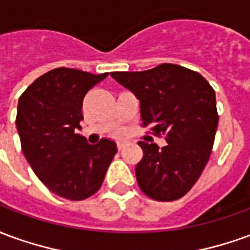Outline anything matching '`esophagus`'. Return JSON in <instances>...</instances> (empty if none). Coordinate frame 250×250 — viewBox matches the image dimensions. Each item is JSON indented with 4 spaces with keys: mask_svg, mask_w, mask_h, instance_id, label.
<instances>
[{
    "mask_svg": "<svg viewBox=\"0 0 250 250\" xmlns=\"http://www.w3.org/2000/svg\"><path fill=\"white\" fill-rule=\"evenodd\" d=\"M116 147H118V150L125 148V142H118V143H116Z\"/></svg>",
    "mask_w": 250,
    "mask_h": 250,
    "instance_id": "1",
    "label": "esophagus"
}]
</instances>
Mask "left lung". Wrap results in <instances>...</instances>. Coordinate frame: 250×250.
<instances>
[{"label": "left lung", "mask_w": 250, "mask_h": 250, "mask_svg": "<svg viewBox=\"0 0 250 250\" xmlns=\"http://www.w3.org/2000/svg\"><path fill=\"white\" fill-rule=\"evenodd\" d=\"M111 76L141 100L142 125L165 136L162 148L139 142L143 158L135 167L138 185L155 201H175L198 181L209 161L218 112L215 92L198 72L161 64L142 72H112Z\"/></svg>", "instance_id": "left-lung-1"}]
</instances>
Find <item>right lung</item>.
Instances as JSON below:
<instances>
[{
  "mask_svg": "<svg viewBox=\"0 0 250 250\" xmlns=\"http://www.w3.org/2000/svg\"><path fill=\"white\" fill-rule=\"evenodd\" d=\"M108 73L56 68L36 79L19 99L16 125L26 161L59 197L83 201L98 191L116 154V145H89L76 134L83 100Z\"/></svg>",
  "mask_w": 250,
  "mask_h": 250,
  "instance_id": "add662e5",
  "label": "right lung"
}]
</instances>
